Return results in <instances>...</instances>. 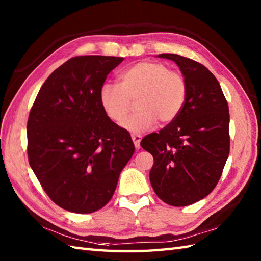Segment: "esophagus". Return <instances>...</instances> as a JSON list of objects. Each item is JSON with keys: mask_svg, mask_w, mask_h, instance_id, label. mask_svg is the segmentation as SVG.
<instances>
[{"mask_svg": "<svg viewBox=\"0 0 261 261\" xmlns=\"http://www.w3.org/2000/svg\"><path fill=\"white\" fill-rule=\"evenodd\" d=\"M131 138H132V141L135 143V147L137 149H140V141L142 139V137L140 135H132Z\"/></svg>", "mask_w": 261, "mask_h": 261, "instance_id": "1", "label": "esophagus"}]
</instances>
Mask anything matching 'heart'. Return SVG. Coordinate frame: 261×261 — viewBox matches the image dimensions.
<instances>
[{
  "label": "heart",
  "instance_id": "obj_1",
  "mask_svg": "<svg viewBox=\"0 0 261 261\" xmlns=\"http://www.w3.org/2000/svg\"><path fill=\"white\" fill-rule=\"evenodd\" d=\"M187 97L185 77L169 70L163 63L140 62L120 75V85L105 83L99 90V103L108 118L121 123L136 102V113L124 122L125 130L138 134L148 130L158 121L167 124L177 119Z\"/></svg>",
  "mask_w": 261,
  "mask_h": 261
}]
</instances>
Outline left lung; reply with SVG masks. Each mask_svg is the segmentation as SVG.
Instances as JSON below:
<instances>
[{"label": "left lung", "instance_id": "obj_1", "mask_svg": "<svg viewBox=\"0 0 261 261\" xmlns=\"http://www.w3.org/2000/svg\"><path fill=\"white\" fill-rule=\"evenodd\" d=\"M158 57L178 65L187 97L177 119L140 145L153 157L149 178L157 196L173 206H186L207 196L222 175L230 152L229 107L204 65L175 54Z\"/></svg>", "mask_w": 261, "mask_h": 261}]
</instances>
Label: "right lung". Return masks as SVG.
Listing matches in <instances>:
<instances>
[{
	"label": "right lung",
	"mask_w": 261,
	"mask_h": 261,
	"mask_svg": "<svg viewBox=\"0 0 261 261\" xmlns=\"http://www.w3.org/2000/svg\"><path fill=\"white\" fill-rule=\"evenodd\" d=\"M123 59L70 58L43 83L30 110L29 164L51 201L69 212L92 213L107 205L135 152L129 132L99 103V90Z\"/></svg>",
	"instance_id": "obj_1"
}]
</instances>
